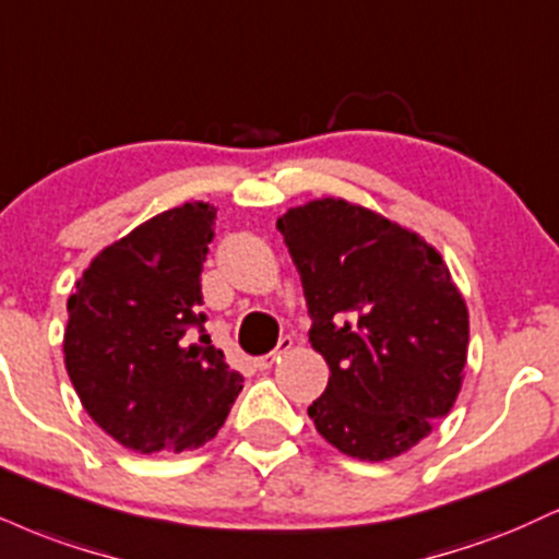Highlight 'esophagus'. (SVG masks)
Here are the masks:
<instances>
[{
    "label": "esophagus",
    "mask_w": 559,
    "mask_h": 559,
    "mask_svg": "<svg viewBox=\"0 0 559 559\" xmlns=\"http://www.w3.org/2000/svg\"><path fill=\"white\" fill-rule=\"evenodd\" d=\"M292 346H294L292 335H284V338L278 341V346H275L271 354H265V356H258V359H254V367H258V369H271V367L275 365V361L281 359V354H286L288 348H292Z\"/></svg>",
    "instance_id": "1"
}]
</instances>
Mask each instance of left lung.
I'll return each instance as SVG.
<instances>
[{
    "mask_svg": "<svg viewBox=\"0 0 559 559\" xmlns=\"http://www.w3.org/2000/svg\"><path fill=\"white\" fill-rule=\"evenodd\" d=\"M275 228L305 288L309 344L331 367L309 419L352 459L406 453L453 408L466 367L468 312L448 265L346 200L292 207Z\"/></svg>",
    "mask_w": 559,
    "mask_h": 559,
    "instance_id": "left-lung-1",
    "label": "left lung"
}]
</instances>
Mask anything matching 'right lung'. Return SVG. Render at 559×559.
I'll use <instances>...</instances> for the list:
<instances>
[{
  "instance_id": "right-lung-1",
  "label": "right lung",
  "mask_w": 559,
  "mask_h": 559,
  "mask_svg": "<svg viewBox=\"0 0 559 559\" xmlns=\"http://www.w3.org/2000/svg\"><path fill=\"white\" fill-rule=\"evenodd\" d=\"M213 221L205 203L153 215L106 247L67 299V374L91 419L138 453L205 445L245 382L200 312Z\"/></svg>"
}]
</instances>
